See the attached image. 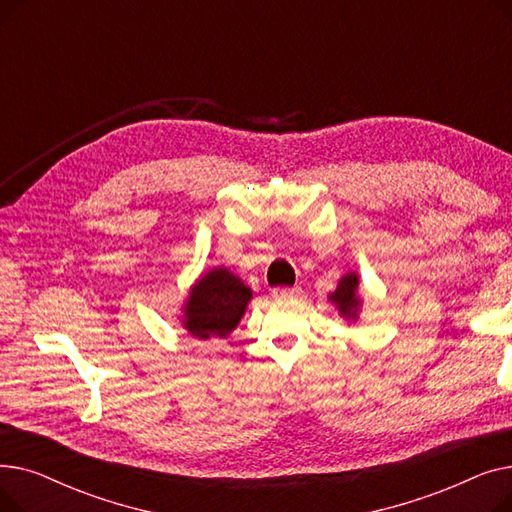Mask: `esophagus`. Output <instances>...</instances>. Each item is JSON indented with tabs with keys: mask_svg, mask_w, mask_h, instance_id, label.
<instances>
[{
	"mask_svg": "<svg viewBox=\"0 0 512 512\" xmlns=\"http://www.w3.org/2000/svg\"><path fill=\"white\" fill-rule=\"evenodd\" d=\"M299 292H301V288H297V286H278V288H274L272 290V297L274 299H292V297H299Z\"/></svg>",
	"mask_w": 512,
	"mask_h": 512,
	"instance_id": "esophagus-1",
	"label": "esophagus"
}]
</instances>
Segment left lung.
Masks as SVG:
<instances>
[{
  "label": "left lung",
  "mask_w": 512,
  "mask_h": 512,
  "mask_svg": "<svg viewBox=\"0 0 512 512\" xmlns=\"http://www.w3.org/2000/svg\"><path fill=\"white\" fill-rule=\"evenodd\" d=\"M357 288H359V276L357 274H346L340 278L338 288L330 294V301L338 307L340 315L346 319H357L361 299L357 297Z\"/></svg>",
  "instance_id": "8db88e82"
}]
</instances>
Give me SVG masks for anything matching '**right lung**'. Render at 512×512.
Listing matches in <instances>:
<instances>
[{
    "label": "right lung",
    "instance_id": "add662e5",
    "mask_svg": "<svg viewBox=\"0 0 512 512\" xmlns=\"http://www.w3.org/2000/svg\"><path fill=\"white\" fill-rule=\"evenodd\" d=\"M253 297L249 286L226 267H213L188 292L182 324L199 340L226 338L245 315Z\"/></svg>",
    "mask_w": 512,
    "mask_h": 512
}]
</instances>
